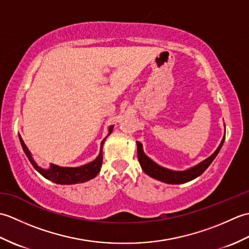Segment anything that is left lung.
<instances>
[{
  "mask_svg": "<svg viewBox=\"0 0 249 249\" xmlns=\"http://www.w3.org/2000/svg\"><path fill=\"white\" fill-rule=\"evenodd\" d=\"M224 141H225V137L223 138V140H221V143L219 144L218 149L216 150L212 155H211L209 158H206L205 160L201 161L199 165L190 168L188 170H185V171L169 170V169H166L163 167H160V165H157L156 162L150 160V158L144 154L143 150H142V144L139 141L137 142V146H138V160H139L142 170H143L147 176H150L151 178H156L158 181L165 182L168 184H183V183L192 181V179L196 178H198L206 170V169H208V167L215 160V157L217 156L218 152L220 151L221 146L224 144Z\"/></svg>",
  "mask_w": 249,
  "mask_h": 249,
  "instance_id": "1",
  "label": "left lung"
}]
</instances>
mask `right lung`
I'll list each match as a JSON object with an SVG mask.
<instances>
[{"mask_svg":"<svg viewBox=\"0 0 249 249\" xmlns=\"http://www.w3.org/2000/svg\"><path fill=\"white\" fill-rule=\"evenodd\" d=\"M113 126H111L109 128V135L112 133ZM107 138V137H106ZM106 138L102 141V144H100V153L97 156L96 160H94L89 163H87V165L81 166V167H77V168H63L59 167L55 165H51L50 169L48 170H45V169H41L36 165V162L33 160L32 158L30 152L28 150V147L24 144V142L21 138V136L19 135V139H20V143L22 145V149L25 153L26 157L29 158V160L31 161L32 165L38 171L41 176L44 178L50 179V181L57 183V184H77V183H83L89 181V179L95 178L100 171V167H102L103 163V145Z\"/></svg>","mask_w":249,"mask_h":249,"instance_id":"1","label":"right lung"}]
</instances>
